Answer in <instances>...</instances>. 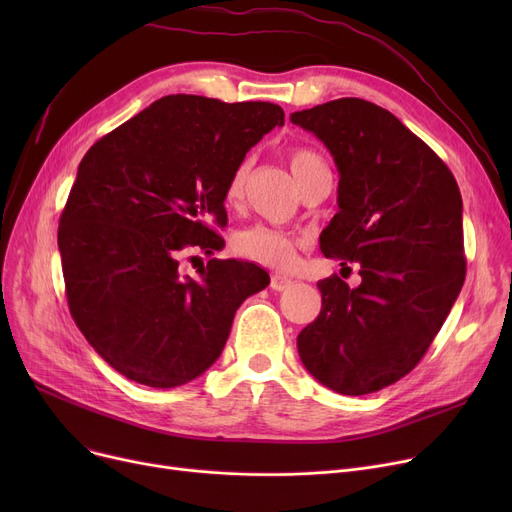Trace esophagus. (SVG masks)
Instances as JSON below:
<instances>
[{"label":"esophagus","mask_w":512,"mask_h":512,"mask_svg":"<svg viewBox=\"0 0 512 512\" xmlns=\"http://www.w3.org/2000/svg\"><path fill=\"white\" fill-rule=\"evenodd\" d=\"M270 286H272V290L282 292V290H286V288L292 286V280L286 278V276H282V274H274L272 280H270Z\"/></svg>","instance_id":"1"}]
</instances>
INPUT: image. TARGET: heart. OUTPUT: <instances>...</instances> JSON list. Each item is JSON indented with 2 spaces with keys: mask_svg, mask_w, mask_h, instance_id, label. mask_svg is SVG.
<instances>
[{
  "mask_svg": "<svg viewBox=\"0 0 512 512\" xmlns=\"http://www.w3.org/2000/svg\"><path fill=\"white\" fill-rule=\"evenodd\" d=\"M288 164L297 182H303L311 172L326 166L321 155L309 147L292 149L288 155ZM249 170H251L249 161H240V164L234 168V172L230 174L226 191H224V199L230 205L238 203L242 197H245ZM232 247L240 257H245L249 261L261 263L267 267H276V270H284V267H290L294 257H297L301 240L276 228L253 226L247 230H240L232 240Z\"/></svg>",
  "mask_w": 512,
  "mask_h": 512,
  "instance_id": "obj_1",
  "label": "heart"
}]
</instances>
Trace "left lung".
<instances>
[{"label": "left lung", "instance_id": "left-lung-1", "mask_svg": "<svg viewBox=\"0 0 512 512\" xmlns=\"http://www.w3.org/2000/svg\"><path fill=\"white\" fill-rule=\"evenodd\" d=\"M338 166V213L319 236L361 284L317 282L321 311L297 338L317 382L378 392L423 359L463 288V199L444 161L384 107L342 97L290 116Z\"/></svg>", "mask_w": 512, "mask_h": 512}]
</instances>
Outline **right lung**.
<instances>
[{
	"mask_svg": "<svg viewBox=\"0 0 512 512\" xmlns=\"http://www.w3.org/2000/svg\"><path fill=\"white\" fill-rule=\"evenodd\" d=\"M284 124L267 101L168 95L83 157L58 228L70 315L128 380L174 388L224 351L236 309L270 284L259 265L209 259L199 280L178 257L224 247L230 174Z\"/></svg>",
	"mask_w": 512,
	"mask_h": 512,
	"instance_id": "obj_1",
	"label": "right lung"
}]
</instances>
